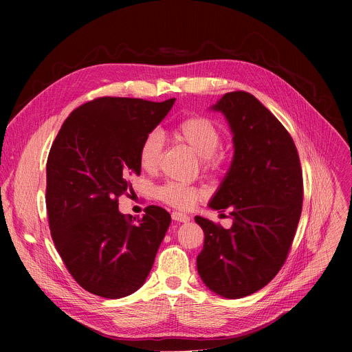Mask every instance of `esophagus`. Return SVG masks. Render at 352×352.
I'll return each mask as SVG.
<instances>
[{
  "mask_svg": "<svg viewBox=\"0 0 352 352\" xmlns=\"http://www.w3.org/2000/svg\"><path fill=\"white\" fill-rule=\"evenodd\" d=\"M171 217H173V220L179 221V223H188L190 220V217L182 212H173Z\"/></svg>",
  "mask_w": 352,
  "mask_h": 352,
  "instance_id": "esophagus-1",
  "label": "esophagus"
}]
</instances>
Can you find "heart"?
<instances>
[{
  "label": "heart",
  "instance_id": "1",
  "mask_svg": "<svg viewBox=\"0 0 352 352\" xmlns=\"http://www.w3.org/2000/svg\"><path fill=\"white\" fill-rule=\"evenodd\" d=\"M174 136L178 142L189 147L200 157V164L206 171H214L220 167L223 156L219 147L223 140L220 126L210 118L204 116H192L178 122L174 129ZM163 155V136L159 131H150L139 146V164L146 171L157 170ZM157 197L162 202L189 209L200 199V190L195 186L167 182L157 189Z\"/></svg>",
  "mask_w": 352,
  "mask_h": 352
}]
</instances>
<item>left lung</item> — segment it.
<instances>
[{
  "instance_id": "8db88e82",
  "label": "left lung",
  "mask_w": 352,
  "mask_h": 352,
  "mask_svg": "<svg viewBox=\"0 0 352 352\" xmlns=\"http://www.w3.org/2000/svg\"><path fill=\"white\" fill-rule=\"evenodd\" d=\"M212 110L228 121L234 157L209 208L228 209L232 226L195 217L205 232L196 266L209 289L236 299L283 267L302 210V170L291 135L255 96L230 91Z\"/></svg>"
}]
</instances>
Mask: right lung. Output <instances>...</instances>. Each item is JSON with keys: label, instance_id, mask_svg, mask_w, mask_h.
I'll return each mask as SVG.
<instances>
[{"label": "right lung", "instance_id": "add662e5", "mask_svg": "<svg viewBox=\"0 0 352 352\" xmlns=\"http://www.w3.org/2000/svg\"><path fill=\"white\" fill-rule=\"evenodd\" d=\"M163 103L98 97L74 110L47 159L45 205L54 245L86 291L110 299L139 289L171 216L147 206L142 219L118 210V197L140 174L139 146L168 114Z\"/></svg>", "mask_w": 352, "mask_h": 352}]
</instances>
